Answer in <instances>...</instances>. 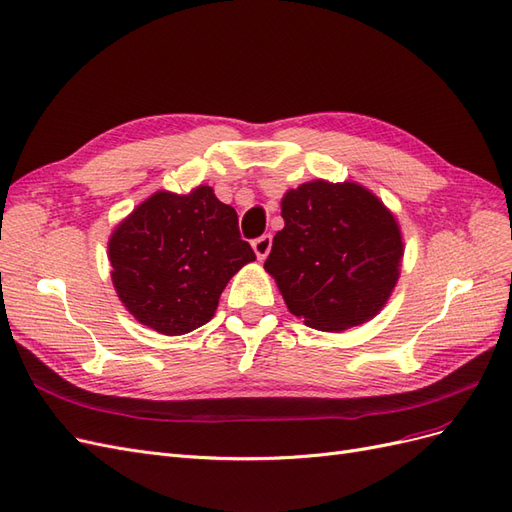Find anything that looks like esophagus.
<instances>
[{
  "label": "esophagus",
  "mask_w": 512,
  "mask_h": 512,
  "mask_svg": "<svg viewBox=\"0 0 512 512\" xmlns=\"http://www.w3.org/2000/svg\"><path fill=\"white\" fill-rule=\"evenodd\" d=\"M271 245H273V237L271 235H262V237L254 239L252 247H254V252H256V258L258 260H265L267 254L271 252Z\"/></svg>",
  "instance_id": "34e87169"
}]
</instances>
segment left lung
<instances>
[{
	"label": "left lung",
	"instance_id": "left-lung-1",
	"mask_svg": "<svg viewBox=\"0 0 512 512\" xmlns=\"http://www.w3.org/2000/svg\"><path fill=\"white\" fill-rule=\"evenodd\" d=\"M282 218L265 269L290 314L333 333L374 318L404 258L399 224L382 200L359 183L316 179L284 194Z\"/></svg>",
	"mask_w": 512,
	"mask_h": 512
}]
</instances>
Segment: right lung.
Listing matches in <instances>:
<instances>
[{"instance_id": "obj_1", "label": "right lung", "mask_w": 512, "mask_h": 512, "mask_svg": "<svg viewBox=\"0 0 512 512\" xmlns=\"http://www.w3.org/2000/svg\"><path fill=\"white\" fill-rule=\"evenodd\" d=\"M108 260L128 312L162 335H183L213 318L230 277L256 254L239 235L237 211L198 185L138 205L113 230Z\"/></svg>"}]
</instances>
